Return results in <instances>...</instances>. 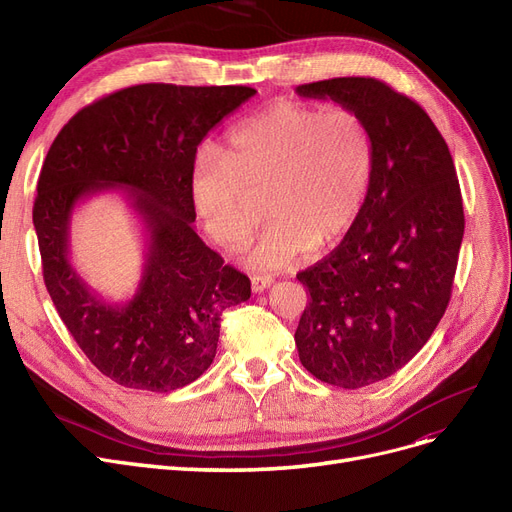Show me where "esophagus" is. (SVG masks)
<instances>
[{"label":"esophagus","mask_w":512,"mask_h":512,"mask_svg":"<svg viewBox=\"0 0 512 512\" xmlns=\"http://www.w3.org/2000/svg\"><path fill=\"white\" fill-rule=\"evenodd\" d=\"M272 276H251V290L257 294V292H263L267 286H272Z\"/></svg>","instance_id":"34e87169"}]
</instances>
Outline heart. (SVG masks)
Masks as SVG:
<instances>
[{"instance_id": "heart-1", "label": "heart", "mask_w": 512, "mask_h": 512, "mask_svg": "<svg viewBox=\"0 0 512 512\" xmlns=\"http://www.w3.org/2000/svg\"><path fill=\"white\" fill-rule=\"evenodd\" d=\"M373 159L371 130L357 112L280 99L234 126L220 153L197 155L191 199L211 240L240 249L259 224L249 199L263 195L270 224L247 263L276 272L353 226Z\"/></svg>"}]
</instances>
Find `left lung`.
<instances>
[{
	"instance_id": "1",
	"label": "left lung",
	"mask_w": 512,
	"mask_h": 512,
	"mask_svg": "<svg viewBox=\"0 0 512 512\" xmlns=\"http://www.w3.org/2000/svg\"><path fill=\"white\" fill-rule=\"evenodd\" d=\"M357 112L373 137L365 203L340 245L297 274L311 301L294 342L303 367L340 388L405 367L448 307L465 213L454 161L423 107L378 78L299 85Z\"/></svg>"
}]
</instances>
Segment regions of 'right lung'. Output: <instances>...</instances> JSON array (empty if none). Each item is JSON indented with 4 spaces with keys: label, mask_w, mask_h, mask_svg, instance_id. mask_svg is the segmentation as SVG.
Returning <instances> with one entry per match:
<instances>
[{
    "label": "right lung",
    "mask_w": 512,
    "mask_h": 512,
    "mask_svg": "<svg viewBox=\"0 0 512 512\" xmlns=\"http://www.w3.org/2000/svg\"><path fill=\"white\" fill-rule=\"evenodd\" d=\"M251 87H128L83 107L43 161L33 207L43 280L89 361L124 388L172 392L213 363L224 309L251 297V280L195 232L191 170L213 126L249 101ZM122 190L146 228L142 282L107 304L69 263L80 201Z\"/></svg>",
    "instance_id": "add662e5"
}]
</instances>
